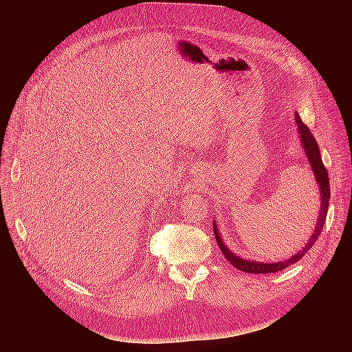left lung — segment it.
Listing matches in <instances>:
<instances>
[{
    "mask_svg": "<svg viewBox=\"0 0 352 352\" xmlns=\"http://www.w3.org/2000/svg\"><path fill=\"white\" fill-rule=\"evenodd\" d=\"M295 122H296V127H298V132H300V140L302 142V148L305 151V157L308 158V162L311 164L313 168V173L316 177V182L320 188V214H318L317 219V225L316 229L313 230V235L311 238L307 241L305 247L300 251L296 252L295 255H292L291 258L283 260V261H278V263H260V261H250V260H243L241 257H238L236 254H233L226 245L223 242L221 236L219 235V230H217V225H216V220L212 223V229H214V235H216V241L219 243V248L225 255L226 260L233 265V267L242 270V272H247V273H254V274H264V273H274V272H280L287 265L295 264L296 261H300L304 254L310 250L314 242L317 241L318 235H320L323 226H324V221H326V216H327V208H329V199H330V186H329V175H327V170L322 162V157H320V148L317 145V141L314 140L313 133L310 132V129L302 123L301 117L295 113Z\"/></svg>",
    "mask_w": 352,
    "mask_h": 352,
    "instance_id": "obj_1",
    "label": "left lung"
}]
</instances>
